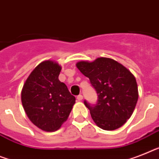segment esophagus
<instances>
[{"mask_svg": "<svg viewBox=\"0 0 159 159\" xmlns=\"http://www.w3.org/2000/svg\"><path fill=\"white\" fill-rule=\"evenodd\" d=\"M77 100L80 101V102L83 100V96L81 95V94H80V95H79V96H77Z\"/></svg>", "mask_w": 159, "mask_h": 159, "instance_id": "1", "label": "esophagus"}]
</instances>
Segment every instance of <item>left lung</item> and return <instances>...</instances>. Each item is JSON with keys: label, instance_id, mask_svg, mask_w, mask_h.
Segmentation results:
<instances>
[{"label": "left lung", "instance_id": "1", "mask_svg": "<svg viewBox=\"0 0 159 159\" xmlns=\"http://www.w3.org/2000/svg\"><path fill=\"white\" fill-rule=\"evenodd\" d=\"M76 66L89 79L98 94L97 103H84L100 128L112 131L120 128L132 116L138 100L134 75L122 64L107 57L79 61Z\"/></svg>", "mask_w": 159, "mask_h": 159}]
</instances>
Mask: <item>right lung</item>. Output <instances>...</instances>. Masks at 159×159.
<instances>
[{"instance_id": "1", "label": "right lung", "mask_w": 159, "mask_h": 159, "mask_svg": "<svg viewBox=\"0 0 159 159\" xmlns=\"http://www.w3.org/2000/svg\"><path fill=\"white\" fill-rule=\"evenodd\" d=\"M61 70L54 61H42L30 74L22 90V103L27 117L46 132L61 127L75 102L66 85L58 80Z\"/></svg>"}]
</instances>
